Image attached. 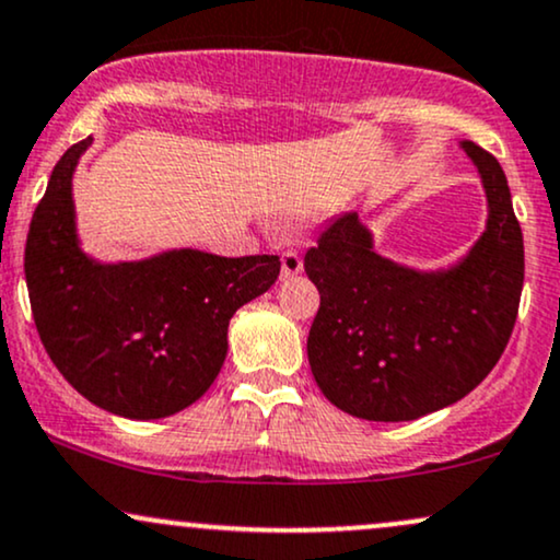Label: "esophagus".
<instances>
[{"label": "esophagus", "mask_w": 560, "mask_h": 560, "mask_svg": "<svg viewBox=\"0 0 560 560\" xmlns=\"http://www.w3.org/2000/svg\"><path fill=\"white\" fill-rule=\"evenodd\" d=\"M302 271V258H300V253H294V250H287V253H281V276H298Z\"/></svg>", "instance_id": "1"}]
</instances>
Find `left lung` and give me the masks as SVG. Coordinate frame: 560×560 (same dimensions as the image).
Instances as JSON below:
<instances>
[{
	"mask_svg": "<svg viewBox=\"0 0 560 560\" xmlns=\"http://www.w3.org/2000/svg\"><path fill=\"white\" fill-rule=\"evenodd\" d=\"M488 195V226L459 266L422 273L373 253L357 213L334 219L305 253L320 292L307 336L315 383L341 412L404 422L464 399L514 331L524 240L493 153L462 143Z\"/></svg>",
	"mask_w": 560,
	"mask_h": 560,
	"instance_id": "left-lung-1",
	"label": "left lung"
}]
</instances>
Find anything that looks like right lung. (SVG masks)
Returning <instances> with one entry per match:
<instances>
[{
    "label": "right lung",
    "mask_w": 560,
    "mask_h": 560,
    "mask_svg": "<svg viewBox=\"0 0 560 560\" xmlns=\"http://www.w3.org/2000/svg\"><path fill=\"white\" fill-rule=\"evenodd\" d=\"M67 148L31 219L25 281L51 362L78 394L127 420H159L211 388L229 320L279 276L276 255L172 250L101 266L78 247L72 172L91 145Z\"/></svg>",
    "instance_id": "add662e5"
}]
</instances>
